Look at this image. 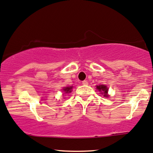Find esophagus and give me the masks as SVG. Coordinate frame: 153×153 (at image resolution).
Masks as SVG:
<instances>
[{"instance_id": "esophagus-1", "label": "esophagus", "mask_w": 153, "mask_h": 153, "mask_svg": "<svg viewBox=\"0 0 153 153\" xmlns=\"http://www.w3.org/2000/svg\"><path fill=\"white\" fill-rule=\"evenodd\" d=\"M82 84L84 85H88V82L87 81V80H83V81L82 82Z\"/></svg>"}]
</instances>
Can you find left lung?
I'll list each match as a JSON object with an SVG mask.
<instances>
[{
	"label": "left lung",
	"instance_id": "8db88e82",
	"mask_svg": "<svg viewBox=\"0 0 153 153\" xmlns=\"http://www.w3.org/2000/svg\"><path fill=\"white\" fill-rule=\"evenodd\" d=\"M96 88L101 93H102V94H103L104 97H109V95H108V88H107L106 85H97Z\"/></svg>",
	"mask_w": 153,
	"mask_h": 153
}]
</instances>
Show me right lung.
Wrapping results in <instances>:
<instances>
[{
    "mask_svg": "<svg viewBox=\"0 0 153 153\" xmlns=\"http://www.w3.org/2000/svg\"><path fill=\"white\" fill-rule=\"evenodd\" d=\"M72 88H73V86H70V87L64 88L62 90H63V91L65 92V93H71Z\"/></svg>",
    "mask_w": 153,
    "mask_h": 153,
    "instance_id": "1",
    "label": "right lung"
}]
</instances>
